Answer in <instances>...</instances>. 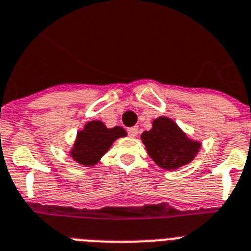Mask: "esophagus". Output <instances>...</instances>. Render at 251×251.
<instances>
[{
	"label": "esophagus",
	"mask_w": 251,
	"mask_h": 251,
	"mask_svg": "<svg viewBox=\"0 0 251 251\" xmlns=\"http://www.w3.org/2000/svg\"><path fill=\"white\" fill-rule=\"evenodd\" d=\"M127 134H129L130 136H136L138 135V127H130V129H127Z\"/></svg>",
	"instance_id": "34e87169"
}]
</instances>
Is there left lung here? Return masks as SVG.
I'll use <instances>...</instances> for the list:
<instances>
[{
    "mask_svg": "<svg viewBox=\"0 0 251 251\" xmlns=\"http://www.w3.org/2000/svg\"><path fill=\"white\" fill-rule=\"evenodd\" d=\"M142 142L151 158L165 170H174L196 157L201 143L189 139L180 127L168 117H158L152 129L142 134Z\"/></svg>",
    "mask_w": 251,
    "mask_h": 251,
    "instance_id": "obj_1",
    "label": "left lung"
}]
</instances>
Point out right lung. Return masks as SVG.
Returning a JSON list of instances; mask_svg holds the SVG:
<instances>
[{"label": "right lung", "mask_w": 251, "mask_h": 251, "mask_svg": "<svg viewBox=\"0 0 251 251\" xmlns=\"http://www.w3.org/2000/svg\"><path fill=\"white\" fill-rule=\"evenodd\" d=\"M122 136H126V131L121 126L108 129L101 121H90L77 132L76 142L69 153L78 164L93 166L107 153L113 142Z\"/></svg>", "instance_id": "obj_1"}]
</instances>
